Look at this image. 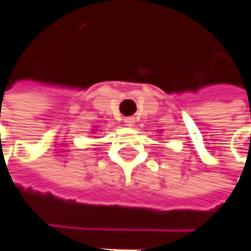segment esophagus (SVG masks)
I'll return each instance as SVG.
<instances>
[{
	"instance_id": "obj_1",
	"label": "esophagus",
	"mask_w": 251,
	"mask_h": 251,
	"mask_svg": "<svg viewBox=\"0 0 251 251\" xmlns=\"http://www.w3.org/2000/svg\"><path fill=\"white\" fill-rule=\"evenodd\" d=\"M133 122H135V121H133V118H126L125 119L126 126H133Z\"/></svg>"
}]
</instances>
